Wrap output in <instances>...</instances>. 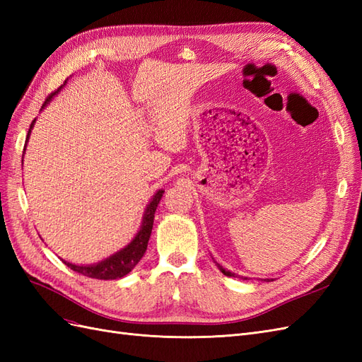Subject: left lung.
<instances>
[{
	"mask_svg": "<svg viewBox=\"0 0 362 362\" xmlns=\"http://www.w3.org/2000/svg\"><path fill=\"white\" fill-rule=\"evenodd\" d=\"M216 262V261H214ZM216 266L218 267V270H221L225 276H233V278H240V279H247V278H243V276H238V275H235V273H233V272H229V270H226V269H223L221 264H217L216 262ZM264 281H267L269 282V279H264Z\"/></svg>",
	"mask_w": 362,
	"mask_h": 362,
	"instance_id": "obj_1",
	"label": "left lung"
}]
</instances>
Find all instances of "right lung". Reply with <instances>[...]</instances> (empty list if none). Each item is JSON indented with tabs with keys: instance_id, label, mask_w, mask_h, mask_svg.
<instances>
[{
	"instance_id": "obj_1",
	"label": "right lung",
	"mask_w": 362,
	"mask_h": 362,
	"mask_svg": "<svg viewBox=\"0 0 362 362\" xmlns=\"http://www.w3.org/2000/svg\"><path fill=\"white\" fill-rule=\"evenodd\" d=\"M66 81H64L56 92L51 93L47 98L40 110H43V108H45L51 103L52 98L62 90V87L66 84ZM35 124H36V119L33 120L31 125H30L28 136H27L25 146H24V152H25L27 141L30 139L31 129H33V127H35ZM163 193H164V190H157L156 194L152 196L149 204L145 208V213H144V217H141V223H140L137 234L134 235V238L131 240V242L125 247L115 252L113 255L104 258L100 262H95V264H86L84 266V264H74V262L64 261V259H62V261L69 269H72L74 272L81 273V275L93 278V279L108 281V279H119V278H124L125 275H128V273L137 266V262L141 259V257L145 255L149 237H151V233H152V225H154V214H156V210H157V206L160 204Z\"/></svg>"
}]
</instances>
